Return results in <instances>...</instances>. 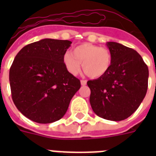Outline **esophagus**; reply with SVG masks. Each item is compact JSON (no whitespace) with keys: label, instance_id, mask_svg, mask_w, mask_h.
<instances>
[{"label":"esophagus","instance_id":"obj_1","mask_svg":"<svg viewBox=\"0 0 156 156\" xmlns=\"http://www.w3.org/2000/svg\"><path fill=\"white\" fill-rule=\"evenodd\" d=\"M80 83L82 86H85L87 84V80H81Z\"/></svg>","mask_w":156,"mask_h":156}]
</instances>
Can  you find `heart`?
Listing matches in <instances>:
<instances>
[{"label": "heart", "mask_w": 156, "mask_h": 156, "mask_svg": "<svg viewBox=\"0 0 156 156\" xmlns=\"http://www.w3.org/2000/svg\"><path fill=\"white\" fill-rule=\"evenodd\" d=\"M63 63L71 75L79 73L82 66L89 76L98 78L109 71L112 64V55L108 48L91 44H83L76 47L73 52H66L63 56Z\"/></svg>", "instance_id": "1"}]
</instances>
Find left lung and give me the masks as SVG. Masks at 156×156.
<instances>
[{
    "instance_id": "left-lung-1",
    "label": "left lung",
    "mask_w": 156,
    "mask_h": 156,
    "mask_svg": "<svg viewBox=\"0 0 156 156\" xmlns=\"http://www.w3.org/2000/svg\"><path fill=\"white\" fill-rule=\"evenodd\" d=\"M112 55L109 71L87 81L94 113L112 121L126 119L138 108L148 90V68L132 48L116 42L106 44Z\"/></svg>"
}]
</instances>
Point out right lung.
Listing matches in <instances>:
<instances>
[{
    "label": "right lung",
    "instance_id": "right-lung-1",
    "mask_svg": "<svg viewBox=\"0 0 156 156\" xmlns=\"http://www.w3.org/2000/svg\"><path fill=\"white\" fill-rule=\"evenodd\" d=\"M71 44L46 38L25 46L14 59L9 71L12 100L30 120L51 123L62 119L80 88V80L63 63Z\"/></svg>",
    "mask_w": 156,
    "mask_h": 156
}]
</instances>
